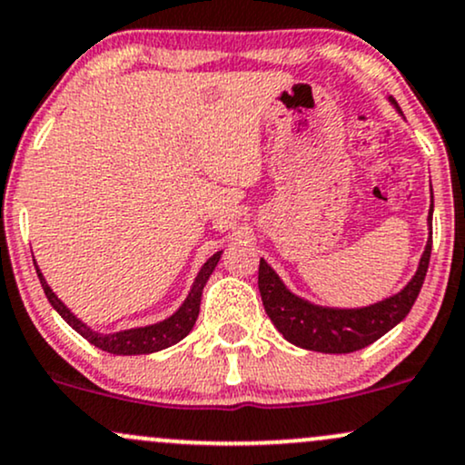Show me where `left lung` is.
Masks as SVG:
<instances>
[{
	"label": "left lung",
	"instance_id": "1",
	"mask_svg": "<svg viewBox=\"0 0 465 465\" xmlns=\"http://www.w3.org/2000/svg\"><path fill=\"white\" fill-rule=\"evenodd\" d=\"M390 102L401 113V106H398L394 97H390ZM430 226H433V206H430L429 213L430 237L422 256H420L418 270L411 281L394 296L361 309L320 307V304L309 302V300L289 292L285 282L267 265V261L261 259L259 292L261 300H263L265 313L270 315L278 332H282V337L289 343L304 348V351L326 354L361 351V348L381 340L396 324H401L407 318L409 311H411L413 302H416L429 270L430 245H433V228Z\"/></svg>",
	"mask_w": 465,
	"mask_h": 465
}]
</instances>
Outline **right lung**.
<instances>
[{
    "label": "right lung",
    "mask_w": 465,
    "mask_h": 465,
    "mask_svg": "<svg viewBox=\"0 0 465 465\" xmlns=\"http://www.w3.org/2000/svg\"><path fill=\"white\" fill-rule=\"evenodd\" d=\"M220 256H222V252H215L204 265H202L198 276H195L193 285H191L189 296L184 298V302L180 304V309L176 311V313L169 315L167 320L156 322V324L139 326V329H128V331H119V332H108V335L89 329L84 322L75 318V315L71 313L67 307H64V302H60V298L52 292V287L47 285L45 276L41 274V270H38L36 263H35V267H36L38 281H41V287H43V292H45L49 304H52V307L58 311L60 318L67 322V324L75 332H80L86 341L93 343V346H97L100 351H106L111 354H150V352L163 351V348L173 346V343L184 340V337L191 332V329H193L195 320H198V313H200L202 289H204L206 281H209L213 270H215Z\"/></svg>",
    "instance_id": "1"
}]
</instances>
